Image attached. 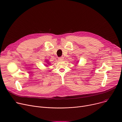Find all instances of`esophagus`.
Returning a JSON list of instances; mask_svg holds the SVG:
<instances>
[{
    "label": "esophagus",
    "mask_w": 122,
    "mask_h": 122,
    "mask_svg": "<svg viewBox=\"0 0 122 122\" xmlns=\"http://www.w3.org/2000/svg\"><path fill=\"white\" fill-rule=\"evenodd\" d=\"M58 59H59V60H60V61L63 60V59H64V57H63V56L60 57L58 58Z\"/></svg>",
    "instance_id": "obj_1"
}]
</instances>
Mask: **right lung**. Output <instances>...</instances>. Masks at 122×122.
<instances>
[{"instance_id":"add662e5","label":"right lung","mask_w":122,"mask_h":122,"mask_svg":"<svg viewBox=\"0 0 122 122\" xmlns=\"http://www.w3.org/2000/svg\"><path fill=\"white\" fill-rule=\"evenodd\" d=\"M46 63H47V64H48V65L50 64V63L49 62V61H48V60H46ZM45 66H47L48 65H47L46 64H45Z\"/></svg>"}]
</instances>
